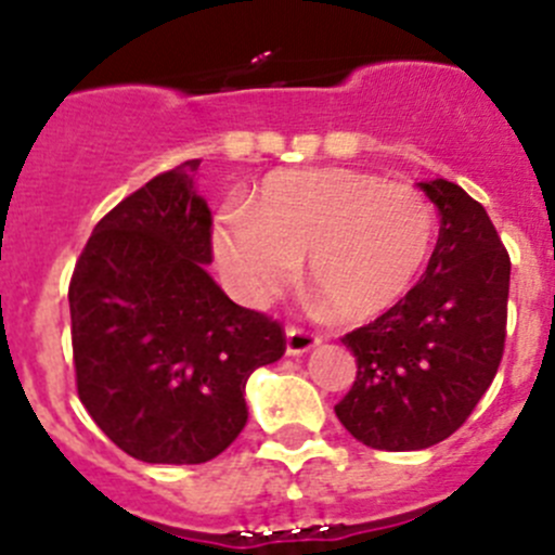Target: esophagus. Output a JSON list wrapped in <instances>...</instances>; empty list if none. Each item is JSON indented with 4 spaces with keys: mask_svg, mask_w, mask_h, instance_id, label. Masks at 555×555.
Segmentation results:
<instances>
[{
    "mask_svg": "<svg viewBox=\"0 0 555 555\" xmlns=\"http://www.w3.org/2000/svg\"><path fill=\"white\" fill-rule=\"evenodd\" d=\"M317 345H320V336H313V333L300 331V327H288L286 331L288 356H306V352H311Z\"/></svg>",
    "mask_w": 555,
    "mask_h": 555,
    "instance_id": "esophagus-1",
    "label": "esophagus"
}]
</instances>
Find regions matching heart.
<instances>
[{
    "mask_svg": "<svg viewBox=\"0 0 555 555\" xmlns=\"http://www.w3.org/2000/svg\"><path fill=\"white\" fill-rule=\"evenodd\" d=\"M434 244V210L405 183L370 171L294 169L263 180L249 208L214 228V255L247 302L306 274L345 322L389 311L414 286Z\"/></svg>",
    "mask_w": 555,
    "mask_h": 555,
    "instance_id": "1",
    "label": "heart"
}]
</instances>
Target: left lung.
I'll list each match as a JSON object with an SVG mask.
<instances>
[{
  "label": "left lung",
  "instance_id": "obj_1",
  "mask_svg": "<svg viewBox=\"0 0 555 555\" xmlns=\"http://www.w3.org/2000/svg\"><path fill=\"white\" fill-rule=\"evenodd\" d=\"M442 228L423 281L347 333L358 375L338 423L375 450H425L464 425L498 375L512 261L483 205L450 180L420 183Z\"/></svg>",
  "mask_w": 555,
  "mask_h": 555
}]
</instances>
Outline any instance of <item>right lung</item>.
<instances>
[{"label": "right lung", "instance_id": "right-lung-1", "mask_svg": "<svg viewBox=\"0 0 555 555\" xmlns=\"http://www.w3.org/2000/svg\"><path fill=\"white\" fill-rule=\"evenodd\" d=\"M199 160L164 171L94 228L68 286L77 391L116 448L146 464H205L247 425L244 389L283 356L278 322L208 274Z\"/></svg>", "mask_w": 555, "mask_h": 555}]
</instances>
